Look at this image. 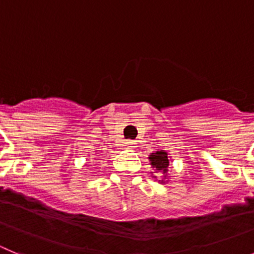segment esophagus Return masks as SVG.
<instances>
[{
  "label": "esophagus",
  "instance_id": "obj_1",
  "mask_svg": "<svg viewBox=\"0 0 254 254\" xmlns=\"http://www.w3.org/2000/svg\"><path fill=\"white\" fill-rule=\"evenodd\" d=\"M125 147L129 149H135L136 148V141L135 140H127L125 141Z\"/></svg>",
  "mask_w": 254,
  "mask_h": 254
}]
</instances>
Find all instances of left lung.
<instances>
[{
  "instance_id": "8db88e82",
  "label": "left lung",
  "mask_w": 254,
  "mask_h": 254,
  "mask_svg": "<svg viewBox=\"0 0 254 254\" xmlns=\"http://www.w3.org/2000/svg\"><path fill=\"white\" fill-rule=\"evenodd\" d=\"M168 154L164 150H157L155 153H152L149 155V161L152 164L153 168H155V171H159V172H163L164 177H166V173L168 172V166H170V161H168ZM161 181V180H159ZM162 184H163V180H162Z\"/></svg>"
}]
</instances>
